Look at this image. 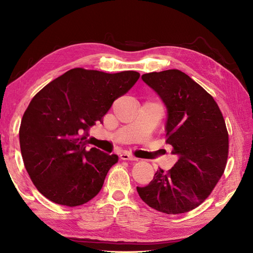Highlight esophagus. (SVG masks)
Instances as JSON below:
<instances>
[{
	"label": "esophagus",
	"instance_id": "esophagus-1",
	"mask_svg": "<svg viewBox=\"0 0 253 253\" xmlns=\"http://www.w3.org/2000/svg\"><path fill=\"white\" fill-rule=\"evenodd\" d=\"M120 160H122V161H137V158L129 153H122L120 155Z\"/></svg>",
	"mask_w": 253,
	"mask_h": 253
}]
</instances>
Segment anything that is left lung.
Masks as SVG:
<instances>
[{
    "label": "left lung",
    "instance_id": "8db88e82",
    "mask_svg": "<svg viewBox=\"0 0 253 253\" xmlns=\"http://www.w3.org/2000/svg\"><path fill=\"white\" fill-rule=\"evenodd\" d=\"M168 108L167 139L179 160L158 168L153 180L136 188L149 207L168 214L188 212L207 199L226 168L228 131L217 102L179 70L144 74Z\"/></svg>",
    "mask_w": 253,
    "mask_h": 253
}]
</instances>
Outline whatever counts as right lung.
<instances>
[{
  "label": "right lung",
  "instance_id": "1",
  "mask_svg": "<svg viewBox=\"0 0 253 253\" xmlns=\"http://www.w3.org/2000/svg\"><path fill=\"white\" fill-rule=\"evenodd\" d=\"M138 78L134 71L76 68L33 97L22 119L20 145L26 170L45 198L78 207L100 192L118 156L88 149L87 131Z\"/></svg>",
  "mask_w": 253,
  "mask_h": 253
}]
</instances>
